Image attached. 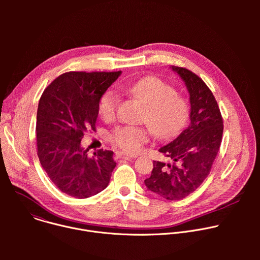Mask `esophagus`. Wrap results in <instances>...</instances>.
Instances as JSON below:
<instances>
[{
  "label": "esophagus",
  "mask_w": 260,
  "mask_h": 260,
  "mask_svg": "<svg viewBox=\"0 0 260 260\" xmlns=\"http://www.w3.org/2000/svg\"><path fill=\"white\" fill-rule=\"evenodd\" d=\"M115 154H116L117 158H123V159H132V158H134L133 155L124 153V152H121V151H117Z\"/></svg>",
  "instance_id": "34e87169"
}]
</instances>
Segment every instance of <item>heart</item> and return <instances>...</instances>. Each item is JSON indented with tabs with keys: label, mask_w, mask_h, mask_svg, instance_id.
<instances>
[{
	"label": "heart",
	"mask_w": 260,
	"mask_h": 260,
	"mask_svg": "<svg viewBox=\"0 0 260 260\" xmlns=\"http://www.w3.org/2000/svg\"><path fill=\"white\" fill-rule=\"evenodd\" d=\"M120 88L141 101L148 109L145 121L154 135L161 139L176 136L186 125L190 108L187 100L176 94V89L156 77H147ZM117 98L112 91L105 92L99 103V115L103 120L115 116ZM149 129L137 126H120L110 135V140L125 152H136L149 138Z\"/></svg>",
	"instance_id": "obj_1"
}]
</instances>
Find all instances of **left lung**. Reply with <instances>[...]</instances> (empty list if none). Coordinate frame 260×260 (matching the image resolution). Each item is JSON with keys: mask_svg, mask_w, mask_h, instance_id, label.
<instances>
[{"mask_svg": "<svg viewBox=\"0 0 260 260\" xmlns=\"http://www.w3.org/2000/svg\"><path fill=\"white\" fill-rule=\"evenodd\" d=\"M189 92L190 124L174 141L159 148L173 164L153 161L151 176L144 182L148 190L177 201L197 190L210 174L223 134L218 104L206 83L191 71L172 67Z\"/></svg>", "mask_w": 260, "mask_h": 260, "instance_id": "1", "label": "left lung"}]
</instances>
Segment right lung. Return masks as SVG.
I'll list each match as a JSON object with an SVG mask.
<instances>
[{
  "mask_svg": "<svg viewBox=\"0 0 260 260\" xmlns=\"http://www.w3.org/2000/svg\"><path fill=\"white\" fill-rule=\"evenodd\" d=\"M121 74L68 72L41 95L37 111V149L44 171L63 193L86 199L104 190L116 162L113 151L98 150L92 157L81 147L88 129L95 131L102 95Z\"/></svg>",
  "mask_w": 260,
  "mask_h": 260,
  "instance_id": "obj_1",
  "label": "right lung"
}]
</instances>
